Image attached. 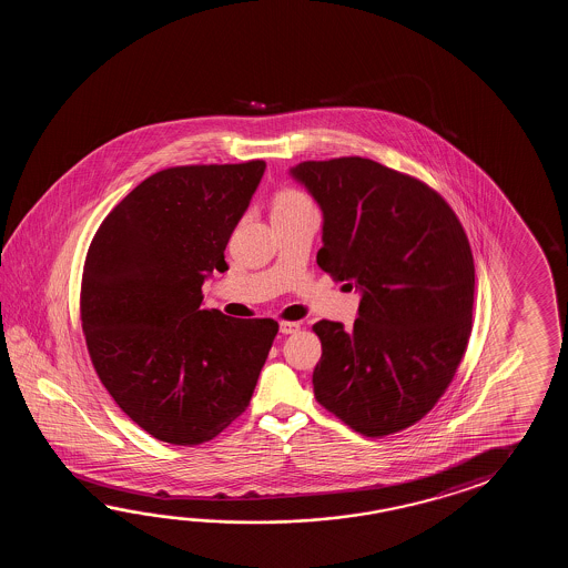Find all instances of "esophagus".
I'll use <instances>...</instances> for the list:
<instances>
[{"label": "esophagus", "instance_id": "obj_1", "mask_svg": "<svg viewBox=\"0 0 568 568\" xmlns=\"http://www.w3.org/2000/svg\"><path fill=\"white\" fill-rule=\"evenodd\" d=\"M301 328V323H296V321H282L280 323V333L282 335H292V333H296Z\"/></svg>", "mask_w": 568, "mask_h": 568}]
</instances>
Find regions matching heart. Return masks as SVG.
<instances>
[{
    "instance_id": "b5f03b06",
    "label": "heart",
    "mask_w": 568,
    "mask_h": 568,
    "mask_svg": "<svg viewBox=\"0 0 568 568\" xmlns=\"http://www.w3.org/2000/svg\"><path fill=\"white\" fill-rule=\"evenodd\" d=\"M311 205V201L296 189H282L276 196H274V213L278 211H292L298 206Z\"/></svg>"
}]
</instances>
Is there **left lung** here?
<instances>
[{
    "instance_id": "left-lung-1",
    "label": "left lung",
    "mask_w": 568,
    "mask_h": 568,
    "mask_svg": "<svg viewBox=\"0 0 568 568\" xmlns=\"http://www.w3.org/2000/svg\"><path fill=\"white\" fill-rule=\"evenodd\" d=\"M323 211L316 264L362 292L353 328L318 321L314 398L363 436L435 408L467 349L475 266L455 211L423 181L369 158L290 170Z\"/></svg>"
}]
</instances>
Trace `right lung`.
Returning <instances> with one entry per match:
<instances>
[{"mask_svg": "<svg viewBox=\"0 0 568 568\" xmlns=\"http://www.w3.org/2000/svg\"><path fill=\"white\" fill-rule=\"evenodd\" d=\"M266 162L160 170L103 223L87 252L81 323L101 384L133 423L170 445H201L245 412L278 333L272 318L203 308V282Z\"/></svg>", "mask_w": 568, "mask_h": 568, "instance_id": "right-lung-1", "label": "right lung"}]
</instances>
